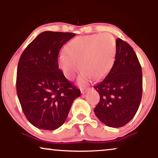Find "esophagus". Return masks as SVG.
I'll return each mask as SVG.
<instances>
[{
  "mask_svg": "<svg viewBox=\"0 0 158 158\" xmlns=\"http://www.w3.org/2000/svg\"><path fill=\"white\" fill-rule=\"evenodd\" d=\"M89 90V88H81V93L82 94H85V93H86L88 90Z\"/></svg>",
  "mask_w": 158,
  "mask_h": 158,
  "instance_id": "esophagus-1",
  "label": "esophagus"
}]
</instances>
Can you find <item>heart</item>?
I'll use <instances>...</instances> for the list:
<instances>
[{
    "label": "heart",
    "instance_id": "b5f03b06",
    "mask_svg": "<svg viewBox=\"0 0 158 158\" xmlns=\"http://www.w3.org/2000/svg\"><path fill=\"white\" fill-rule=\"evenodd\" d=\"M116 44L109 34L79 36L67 45L59 57V67L69 79L83 70L78 83L84 85L94 77L99 79L106 75L113 66Z\"/></svg>",
    "mask_w": 158,
    "mask_h": 158
}]
</instances>
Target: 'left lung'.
<instances>
[{
  "instance_id": "8db88e82",
  "label": "left lung",
  "mask_w": 158,
  "mask_h": 158,
  "mask_svg": "<svg viewBox=\"0 0 158 158\" xmlns=\"http://www.w3.org/2000/svg\"><path fill=\"white\" fill-rule=\"evenodd\" d=\"M94 88L100 99L94 111L102 123L119 128L133 119L142 98V68L133 48L126 41L116 40L113 67Z\"/></svg>"
}]
</instances>
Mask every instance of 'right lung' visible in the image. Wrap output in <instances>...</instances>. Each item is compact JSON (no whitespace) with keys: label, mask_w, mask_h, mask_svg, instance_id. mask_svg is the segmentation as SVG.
I'll return each mask as SVG.
<instances>
[{"label":"right lung","mask_w":158,"mask_h":158,"mask_svg":"<svg viewBox=\"0 0 158 158\" xmlns=\"http://www.w3.org/2000/svg\"><path fill=\"white\" fill-rule=\"evenodd\" d=\"M76 35L72 32L40 33L20 57L16 90L21 108L36 128L55 130L64 124L80 90L64 77L58 64L61 47Z\"/></svg>","instance_id":"obj_1"}]
</instances>
